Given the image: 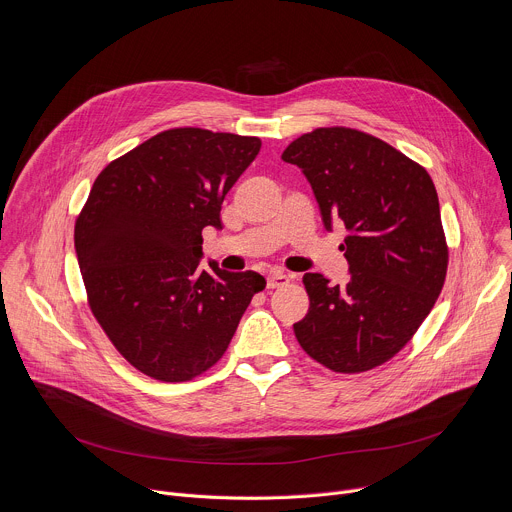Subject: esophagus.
Instances as JSON below:
<instances>
[{"mask_svg":"<svg viewBox=\"0 0 512 512\" xmlns=\"http://www.w3.org/2000/svg\"><path fill=\"white\" fill-rule=\"evenodd\" d=\"M287 283H289V277H287L285 273H281V271H271L269 277H267V287H269V289L283 287V285H287Z\"/></svg>","mask_w":512,"mask_h":512,"instance_id":"34e87169","label":"esophagus"}]
</instances>
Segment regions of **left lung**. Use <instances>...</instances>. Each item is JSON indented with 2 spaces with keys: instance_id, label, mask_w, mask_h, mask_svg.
Returning a JSON list of instances; mask_svg holds the SVG:
<instances>
[{
  "instance_id": "8db88e82",
  "label": "left lung",
  "mask_w": 512,
  "mask_h": 512,
  "mask_svg": "<svg viewBox=\"0 0 512 512\" xmlns=\"http://www.w3.org/2000/svg\"><path fill=\"white\" fill-rule=\"evenodd\" d=\"M281 160L308 178L328 231H348L350 279L306 273L310 310L294 324L300 346L334 373H364L393 358L444 287L448 245L435 186L417 162L350 127H320Z\"/></svg>"
}]
</instances>
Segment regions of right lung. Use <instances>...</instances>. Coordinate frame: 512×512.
I'll use <instances>...</instances> for the list:
<instances>
[{
    "label": "right lung",
    "mask_w": 512,
    "mask_h": 512,
    "mask_svg": "<svg viewBox=\"0 0 512 512\" xmlns=\"http://www.w3.org/2000/svg\"><path fill=\"white\" fill-rule=\"evenodd\" d=\"M259 150V137L178 127L97 176L77 259L93 316L143 375L182 383L208 371L265 287L255 271L200 265L202 229H223V200Z\"/></svg>",
    "instance_id": "1"
}]
</instances>
